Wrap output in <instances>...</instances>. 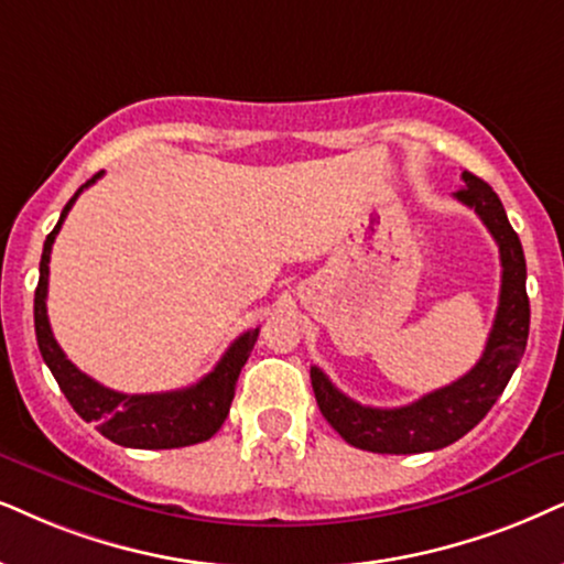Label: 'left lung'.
<instances>
[{
	"instance_id": "left-lung-1",
	"label": "left lung",
	"mask_w": 564,
	"mask_h": 564,
	"mask_svg": "<svg viewBox=\"0 0 564 564\" xmlns=\"http://www.w3.org/2000/svg\"><path fill=\"white\" fill-rule=\"evenodd\" d=\"M460 180L463 187L455 192V199L476 210V216L484 220L500 247V306H497L487 348L471 372L401 409H372V405L356 403L327 380L323 369L312 367L310 377L319 411L327 424L359 451L413 455L453 445L487 416L525 351L531 306L525 294L523 247L495 189L471 171H463Z\"/></svg>"
}]
</instances>
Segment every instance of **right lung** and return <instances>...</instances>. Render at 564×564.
<instances>
[{
    "label": "right lung",
    "mask_w": 564,
    "mask_h": 564,
    "mask_svg": "<svg viewBox=\"0 0 564 564\" xmlns=\"http://www.w3.org/2000/svg\"><path fill=\"white\" fill-rule=\"evenodd\" d=\"M101 174L90 176L80 189L69 197L64 205L59 220H56L54 231L44 241V254H41V278L39 289L33 299V317H35V340H39L41 356H44L46 367L52 369L54 380L59 382L64 398L83 416L85 422L96 424V430L106 440L117 442L122 447H140V451H171V447H187L195 442L210 440L220 430V424L229 416L234 390L241 367L247 365L249 354H252L254 340H258L260 327L239 335L229 346V351L220 356V361L213 367L210 375L184 390H171V393H148V395H127L117 390L104 388L93 377L80 372L73 361L64 356L56 344L52 325L46 315V291H48V260H52V245L59 234L64 218L75 199L80 197L83 189Z\"/></svg>",
    "instance_id": "1"
}]
</instances>
